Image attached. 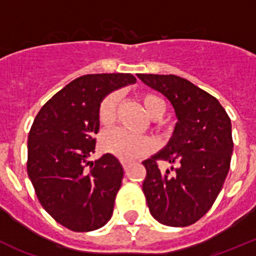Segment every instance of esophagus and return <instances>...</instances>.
Returning a JSON list of instances; mask_svg holds the SVG:
<instances>
[{
  "instance_id": "obj_1",
  "label": "esophagus",
  "mask_w": 256,
  "mask_h": 256,
  "mask_svg": "<svg viewBox=\"0 0 256 256\" xmlns=\"http://www.w3.org/2000/svg\"><path fill=\"white\" fill-rule=\"evenodd\" d=\"M121 163H122L124 170H125V171H128V166H130V163H128V160H121Z\"/></svg>"
}]
</instances>
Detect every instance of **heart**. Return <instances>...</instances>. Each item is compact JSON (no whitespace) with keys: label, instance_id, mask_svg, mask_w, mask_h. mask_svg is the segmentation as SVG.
Listing matches in <instances>:
<instances>
[{"label":"heart","instance_id":"b5f03b06","mask_svg":"<svg viewBox=\"0 0 256 256\" xmlns=\"http://www.w3.org/2000/svg\"><path fill=\"white\" fill-rule=\"evenodd\" d=\"M145 114L150 118H160L164 114V103L153 94L140 96ZM118 94L111 93L104 96L98 107V121L103 128H110L116 118ZM100 146L104 152L114 154L122 160H134L146 156L153 149V142L146 136H134L122 130H111L103 134Z\"/></svg>","mask_w":256,"mask_h":256}]
</instances>
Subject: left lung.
<instances>
[{"mask_svg":"<svg viewBox=\"0 0 256 256\" xmlns=\"http://www.w3.org/2000/svg\"><path fill=\"white\" fill-rule=\"evenodd\" d=\"M174 108L177 124L164 148L144 160L142 191L149 212L162 224L186 227L212 208L230 171L231 120L206 90L176 75L138 74ZM156 160L177 164L160 172Z\"/></svg>","mask_w":256,"mask_h":256,"instance_id":"1","label":"left lung"}]
</instances>
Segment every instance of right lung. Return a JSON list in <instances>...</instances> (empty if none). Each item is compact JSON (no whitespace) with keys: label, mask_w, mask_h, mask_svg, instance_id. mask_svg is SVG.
<instances>
[{"label":"right lung","mask_w":256,"mask_h":256,"mask_svg":"<svg viewBox=\"0 0 256 256\" xmlns=\"http://www.w3.org/2000/svg\"><path fill=\"white\" fill-rule=\"evenodd\" d=\"M136 82L131 74H90L68 82L36 114L28 136V176L50 217L75 232L111 220L124 168L107 153L90 162L108 93Z\"/></svg>","instance_id":"obj_1"}]
</instances>
